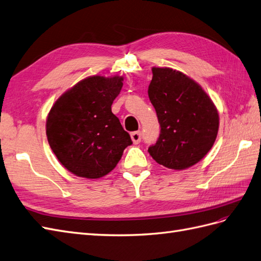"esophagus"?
<instances>
[{
	"instance_id": "34e87169",
	"label": "esophagus",
	"mask_w": 261,
	"mask_h": 261,
	"mask_svg": "<svg viewBox=\"0 0 261 261\" xmlns=\"http://www.w3.org/2000/svg\"><path fill=\"white\" fill-rule=\"evenodd\" d=\"M131 139H132V141H133V143H135V144L140 143V141H141V133H140L139 131L132 132L131 133Z\"/></svg>"
}]
</instances>
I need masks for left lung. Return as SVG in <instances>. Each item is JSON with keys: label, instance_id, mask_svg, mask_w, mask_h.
Returning a JSON list of instances; mask_svg holds the SVG:
<instances>
[{"label": "left lung", "instance_id": "left-lung-1", "mask_svg": "<svg viewBox=\"0 0 261 261\" xmlns=\"http://www.w3.org/2000/svg\"><path fill=\"white\" fill-rule=\"evenodd\" d=\"M149 98L161 131L149 148L165 168L185 170L202 160L215 142L219 117L212 99L194 80L172 68H152Z\"/></svg>", "mask_w": 261, "mask_h": 261}]
</instances>
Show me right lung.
Masks as SVG:
<instances>
[{"instance_id": "add662e5", "label": "right lung", "mask_w": 261, "mask_h": 261, "mask_svg": "<svg viewBox=\"0 0 261 261\" xmlns=\"http://www.w3.org/2000/svg\"><path fill=\"white\" fill-rule=\"evenodd\" d=\"M123 78L91 76L59 97L48 113L46 136L65 168L80 177L99 178L120 161L132 144L111 111Z\"/></svg>"}]
</instances>
